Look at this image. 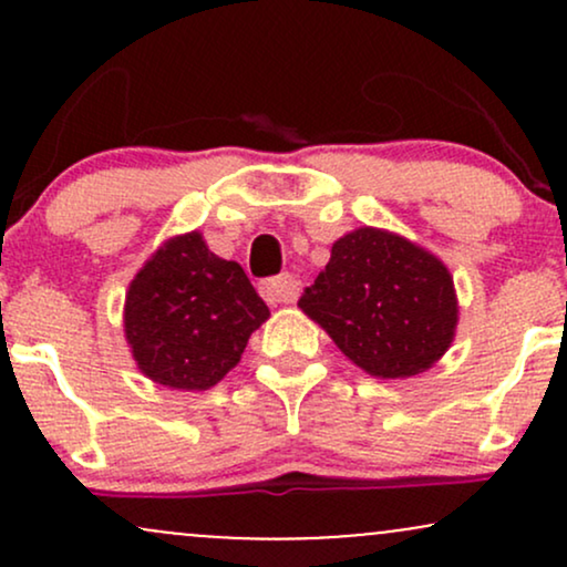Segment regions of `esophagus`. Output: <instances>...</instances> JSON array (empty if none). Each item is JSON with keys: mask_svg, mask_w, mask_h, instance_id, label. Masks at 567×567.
I'll list each match as a JSON object with an SVG mask.
<instances>
[{"mask_svg": "<svg viewBox=\"0 0 567 567\" xmlns=\"http://www.w3.org/2000/svg\"><path fill=\"white\" fill-rule=\"evenodd\" d=\"M261 292L264 298L269 303H292L296 301L298 296V282L292 279L290 275H279V277H271L266 279V282L261 285Z\"/></svg>", "mask_w": 567, "mask_h": 567, "instance_id": "34e87169", "label": "esophagus"}]
</instances>
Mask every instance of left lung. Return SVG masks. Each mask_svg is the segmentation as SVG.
Instances as JSON below:
<instances>
[{"instance_id": "1", "label": "left lung", "mask_w": 567, "mask_h": 567, "mask_svg": "<svg viewBox=\"0 0 567 567\" xmlns=\"http://www.w3.org/2000/svg\"><path fill=\"white\" fill-rule=\"evenodd\" d=\"M298 306L375 379H410L445 354L458 324L453 277L394 231L343 234Z\"/></svg>"}]
</instances>
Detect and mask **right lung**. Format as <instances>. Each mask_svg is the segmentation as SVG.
<instances>
[{
    "instance_id": "obj_1",
    "label": "right lung",
    "mask_w": 567,
    "mask_h": 567,
    "mask_svg": "<svg viewBox=\"0 0 567 567\" xmlns=\"http://www.w3.org/2000/svg\"><path fill=\"white\" fill-rule=\"evenodd\" d=\"M269 320L237 261H224L199 231L171 237L143 264L125 298V338L146 379L205 392L237 365L247 338Z\"/></svg>"
}]
</instances>
